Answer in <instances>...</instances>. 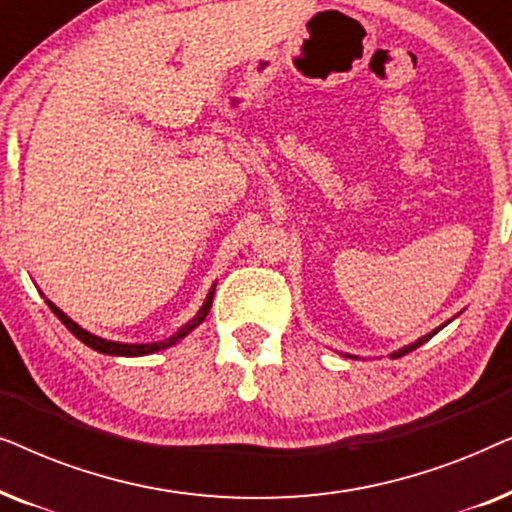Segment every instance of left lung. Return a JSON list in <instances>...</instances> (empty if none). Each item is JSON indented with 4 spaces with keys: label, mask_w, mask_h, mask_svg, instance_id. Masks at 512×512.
Masks as SVG:
<instances>
[{
    "label": "left lung",
    "mask_w": 512,
    "mask_h": 512,
    "mask_svg": "<svg viewBox=\"0 0 512 512\" xmlns=\"http://www.w3.org/2000/svg\"><path fill=\"white\" fill-rule=\"evenodd\" d=\"M454 319V317H452ZM450 319V321H452ZM450 321H445V324H440L438 328H433V331L431 333H426V335H422V338H417L415 342H410V345H405V347H401V349H396V352H391L389 356H391V359H398V356H405V354H410L412 352V349H417L419 345H424V342L426 340H431L433 338V335H436L438 331H443V328L447 326V324H450ZM345 356H349V359H356V356H352V354H345Z\"/></svg>",
    "instance_id": "1"
}]
</instances>
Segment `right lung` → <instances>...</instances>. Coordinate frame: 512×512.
I'll use <instances>...</instances> for the list:
<instances>
[{
  "mask_svg": "<svg viewBox=\"0 0 512 512\" xmlns=\"http://www.w3.org/2000/svg\"><path fill=\"white\" fill-rule=\"evenodd\" d=\"M214 289H216V284H212V289H209L205 303H202V307H200L198 312H195L193 319H188L186 324L181 326L177 333L170 335V338L158 340V342H116V340L100 338V335L90 333V331H86V328H83V326L76 324L74 319H69L67 314L62 312L58 305H53V300L46 298V303H48V307H51V310H53L55 317H58V319L62 321V324H65V326L69 328V333L76 335V338H79V340L83 342V345H88L90 349H95V352L109 354V356H146V354H156V352H160V349H167V347L177 345V342L184 340L188 333L195 331V328H198V326L202 324V321H205L209 310H212Z\"/></svg>",
  "mask_w": 512,
  "mask_h": 512,
  "instance_id": "obj_1",
  "label": "right lung"
}]
</instances>
